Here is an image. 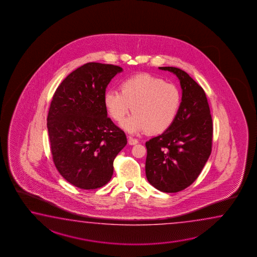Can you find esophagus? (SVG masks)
Instances as JSON below:
<instances>
[{
	"instance_id": "1",
	"label": "esophagus",
	"mask_w": 257,
	"mask_h": 257,
	"mask_svg": "<svg viewBox=\"0 0 257 257\" xmlns=\"http://www.w3.org/2000/svg\"><path fill=\"white\" fill-rule=\"evenodd\" d=\"M127 141H128V144H130V145H136V144H138V142H139L137 139H134V138H132V137H128Z\"/></svg>"
}]
</instances>
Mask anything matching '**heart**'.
Returning a JSON list of instances; mask_svg holds the SVG:
<instances>
[{
	"mask_svg": "<svg viewBox=\"0 0 257 257\" xmlns=\"http://www.w3.org/2000/svg\"><path fill=\"white\" fill-rule=\"evenodd\" d=\"M109 116L122 122L131 133L149 131L152 134L167 131L176 119L181 103L179 87L147 73L130 76L121 81L120 92L107 90L103 97Z\"/></svg>",
	"mask_w": 257,
	"mask_h": 257,
	"instance_id": "heart-1",
	"label": "heart"
}]
</instances>
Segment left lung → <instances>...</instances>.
<instances>
[{
	"instance_id": "left-lung-1",
	"label": "left lung",
	"mask_w": 257,
	"mask_h": 257,
	"mask_svg": "<svg viewBox=\"0 0 257 257\" xmlns=\"http://www.w3.org/2000/svg\"><path fill=\"white\" fill-rule=\"evenodd\" d=\"M176 75L182 89L176 119L160 136L146 142L147 179L163 192H178L200 175L212 145V118L205 92L185 71L159 67Z\"/></svg>"
}]
</instances>
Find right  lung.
<instances>
[{
  "instance_id": "right-lung-1",
  "label": "right lung",
  "mask_w": 257,
  "mask_h": 257,
  "mask_svg": "<svg viewBox=\"0 0 257 257\" xmlns=\"http://www.w3.org/2000/svg\"><path fill=\"white\" fill-rule=\"evenodd\" d=\"M120 66L86 63L56 88L47 116L51 152L57 171L72 185L95 190L113 175V162L126 146L125 132L109 117L104 94Z\"/></svg>"
}]
</instances>
